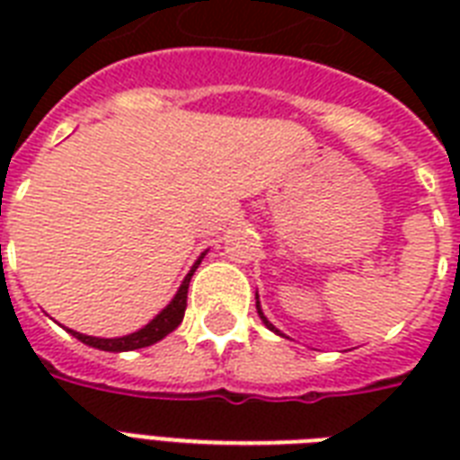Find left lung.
<instances>
[{"instance_id":"1","label":"left lung","mask_w":460,"mask_h":460,"mask_svg":"<svg viewBox=\"0 0 460 460\" xmlns=\"http://www.w3.org/2000/svg\"><path fill=\"white\" fill-rule=\"evenodd\" d=\"M258 313H260V307H258ZM260 317H262V320H265V314H262V313H260ZM265 324H267V327H270V329H274L272 324H270V322H267V320H265ZM274 332H277V329H274Z\"/></svg>"}]
</instances>
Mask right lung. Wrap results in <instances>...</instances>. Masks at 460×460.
I'll return each instance as SVG.
<instances>
[{"instance_id":"right-lung-1","label":"right lung","mask_w":460,"mask_h":460,"mask_svg":"<svg viewBox=\"0 0 460 460\" xmlns=\"http://www.w3.org/2000/svg\"><path fill=\"white\" fill-rule=\"evenodd\" d=\"M202 260V258H200ZM200 260L195 262V267L188 272V277L183 279L181 284L179 294L173 296V301L162 310V313L155 317L150 324L136 332V334H128V336H121V339H95V336H85V334H78V332H71L75 339H81L83 343H88L93 349H100V350H133V349H146V346H153L155 341L159 339H164L166 334H172L173 329L179 327L181 320H183V314H186V298H188V284H190V277L193 272L198 270L200 265Z\"/></svg>"}]
</instances>
